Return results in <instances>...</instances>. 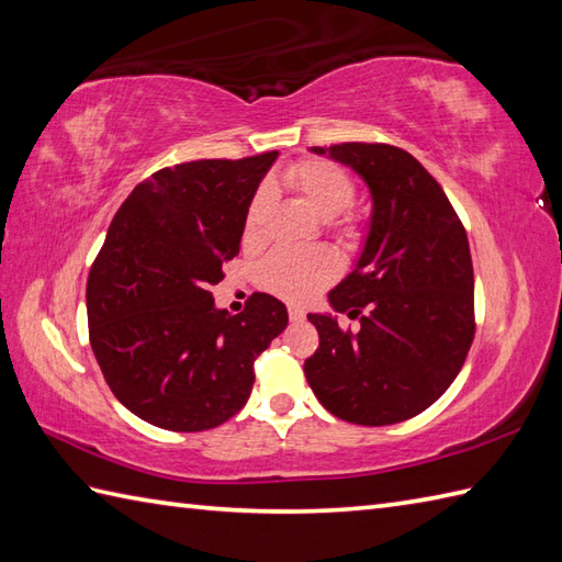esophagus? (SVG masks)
I'll list each match as a JSON object with an SVG mask.
<instances>
[{"label": "esophagus", "mask_w": 562, "mask_h": 562, "mask_svg": "<svg viewBox=\"0 0 562 562\" xmlns=\"http://www.w3.org/2000/svg\"><path fill=\"white\" fill-rule=\"evenodd\" d=\"M290 321H294V324H300V321H304V312L300 306H290Z\"/></svg>", "instance_id": "34e87169"}]
</instances>
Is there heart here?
Segmentation results:
<instances>
[{
  "mask_svg": "<svg viewBox=\"0 0 562 562\" xmlns=\"http://www.w3.org/2000/svg\"><path fill=\"white\" fill-rule=\"evenodd\" d=\"M282 183L292 188L316 217L330 222L352 205L355 183L350 173L338 164L324 159H306L290 166L282 173ZM270 207V190L262 186L250 200L244 220V244L254 246L262 236V222ZM338 274V260L324 248L292 250L280 248L270 254L258 268V282L262 290L282 296L288 302H306L324 290Z\"/></svg>",
  "mask_w": 562,
  "mask_h": 562,
  "instance_id": "1",
  "label": "heart"
}]
</instances>
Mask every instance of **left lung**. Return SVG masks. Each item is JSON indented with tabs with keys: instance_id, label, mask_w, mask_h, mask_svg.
Listing matches in <instances>:
<instances>
[{
	"instance_id": "obj_1",
	"label": "left lung",
	"mask_w": 562,
	"mask_h": 562,
	"mask_svg": "<svg viewBox=\"0 0 562 562\" xmlns=\"http://www.w3.org/2000/svg\"><path fill=\"white\" fill-rule=\"evenodd\" d=\"M312 151L362 178L372 214L352 270L328 292L333 312L360 318V330L352 336L333 314H308L321 342L304 362L306 381L340 420L403 423L451 386L473 342L469 238L413 154L364 142Z\"/></svg>"
}]
</instances>
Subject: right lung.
Wrapping results in <instances>:
<instances>
[{
  "mask_svg": "<svg viewBox=\"0 0 562 562\" xmlns=\"http://www.w3.org/2000/svg\"><path fill=\"white\" fill-rule=\"evenodd\" d=\"M274 159L178 164L115 212L87 282L89 340L113 396L149 425L202 432L229 420L254 389L256 357L288 328V306L266 292L236 316L210 292Z\"/></svg>",
  "mask_w": 562,
  "mask_h": 562,
  "instance_id": "add662e5",
  "label": "right lung"
}]
</instances>
